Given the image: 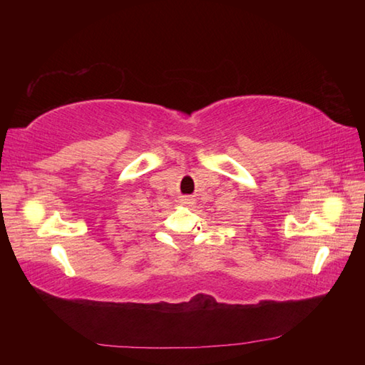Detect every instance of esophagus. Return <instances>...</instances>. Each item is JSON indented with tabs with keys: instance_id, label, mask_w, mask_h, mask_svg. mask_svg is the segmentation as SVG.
I'll list each match as a JSON object with an SVG mask.
<instances>
[{
	"instance_id": "1",
	"label": "esophagus",
	"mask_w": 365,
	"mask_h": 365,
	"mask_svg": "<svg viewBox=\"0 0 365 365\" xmlns=\"http://www.w3.org/2000/svg\"><path fill=\"white\" fill-rule=\"evenodd\" d=\"M180 204H182V205H190V204H192V199H191L190 196H183V197L180 199Z\"/></svg>"
}]
</instances>
